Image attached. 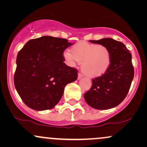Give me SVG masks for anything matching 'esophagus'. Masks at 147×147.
Masks as SVG:
<instances>
[{
	"label": "esophagus",
	"mask_w": 147,
	"mask_h": 147,
	"mask_svg": "<svg viewBox=\"0 0 147 147\" xmlns=\"http://www.w3.org/2000/svg\"><path fill=\"white\" fill-rule=\"evenodd\" d=\"M83 75H82V73H80V72H79V73H78V77H77V79H82V77H83Z\"/></svg>",
	"instance_id": "34e87169"
}]
</instances>
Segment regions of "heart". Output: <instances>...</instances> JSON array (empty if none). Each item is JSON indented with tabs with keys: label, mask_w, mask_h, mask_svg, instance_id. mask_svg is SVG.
Listing matches in <instances>:
<instances>
[{
	"label": "heart",
	"mask_w": 147,
	"mask_h": 147,
	"mask_svg": "<svg viewBox=\"0 0 147 147\" xmlns=\"http://www.w3.org/2000/svg\"><path fill=\"white\" fill-rule=\"evenodd\" d=\"M70 52L63 53L67 65L74 67L77 63H81L82 71L89 77L104 75L110 68L111 53L105 45L82 41L73 45Z\"/></svg>",
	"instance_id": "obj_1"
}]
</instances>
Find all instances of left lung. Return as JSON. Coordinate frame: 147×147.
I'll return each instance as SVG.
<instances>
[{
  "label": "left lung",
  "mask_w": 147,
  "mask_h": 147,
  "mask_svg": "<svg viewBox=\"0 0 147 147\" xmlns=\"http://www.w3.org/2000/svg\"><path fill=\"white\" fill-rule=\"evenodd\" d=\"M90 42L104 45L110 50L111 63L104 75L92 79V86L84 94V99L95 109H112L119 105L129 92L134 77L132 56L124 43L111 38Z\"/></svg>",
  "instance_id": "8db88e82"
}]
</instances>
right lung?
I'll return each mask as SVG.
<instances>
[{
  "mask_svg": "<svg viewBox=\"0 0 147 147\" xmlns=\"http://www.w3.org/2000/svg\"><path fill=\"white\" fill-rule=\"evenodd\" d=\"M72 45L65 38L44 36L30 40L18 52L14 86L30 109L45 111L54 108L65 86L77 80V69L63 62V51Z\"/></svg>",
  "mask_w": 147,
  "mask_h": 147,
  "instance_id": "1",
  "label": "right lung"
}]
</instances>
